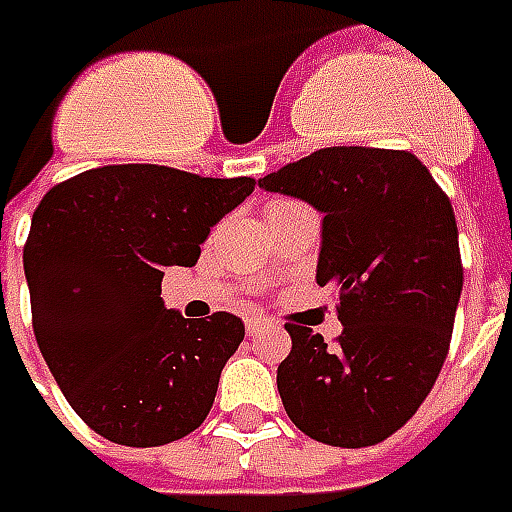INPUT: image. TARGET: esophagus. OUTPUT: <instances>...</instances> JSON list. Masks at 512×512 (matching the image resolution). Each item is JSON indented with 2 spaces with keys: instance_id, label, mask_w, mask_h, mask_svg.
Listing matches in <instances>:
<instances>
[{
  "instance_id": "34e87169",
  "label": "esophagus",
  "mask_w": 512,
  "mask_h": 512,
  "mask_svg": "<svg viewBox=\"0 0 512 512\" xmlns=\"http://www.w3.org/2000/svg\"><path fill=\"white\" fill-rule=\"evenodd\" d=\"M267 325H270V320H267V317H262V314H248V317H245V331H248V336L262 333Z\"/></svg>"
}]
</instances>
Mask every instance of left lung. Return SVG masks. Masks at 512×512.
Returning <instances> with one entry per match:
<instances>
[{"mask_svg":"<svg viewBox=\"0 0 512 512\" xmlns=\"http://www.w3.org/2000/svg\"><path fill=\"white\" fill-rule=\"evenodd\" d=\"M322 215L317 284L339 292V342L286 325L278 394L306 436L372 447L419 411L447 358L463 289L458 223L408 151L339 146L259 179Z\"/></svg>","mask_w":512,"mask_h":512,"instance_id":"obj_1","label":"left lung"}]
</instances>
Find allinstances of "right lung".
Listing matches in <instances>:
<instances>
[{"instance_id":"right-lung-1","label":"right lung","mask_w":512,"mask_h":512,"mask_svg":"<svg viewBox=\"0 0 512 512\" xmlns=\"http://www.w3.org/2000/svg\"><path fill=\"white\" fill-rule=\"evenodd\" d=\"M253 179L165 165H104L57 184L24 245L32 328L82 422L123 447L201 427L220 372L245 339L234 314L184 320L162 300L168 267H192Z\"/></svg>"}]
</instances>
